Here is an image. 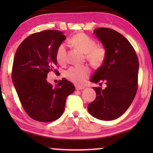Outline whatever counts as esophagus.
Returning <instances> with one entry per match:
<instances>
[{"instance_id": "esophagus-1", "label": "esophagus", "mask_w": 153, "mask_h": 153, "mask_svg": "<svg viewBox=\"0 0 153 153\" xmlns=\"http://www.w3.org/2000/svg\"><path fill=\"white\" fill-rule=\"evenodd\" d=\"M85 87L84 86H76V89L77 90H83L84 89Z\"/></svg>"}]
</instances>
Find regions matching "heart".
Instances as JSON below:
<instances>
[{
  "label": "heart",
  "mask_w": 153,
  "mask_h": 153,
  "mask_svg": "<svg viewBox=\"0 0 153 153\" xmlns=\"http://www.w3.org/2000/svg\"><path fill=\"white\" fill-rule=\"evenodd\" d=\"M72 45L86 54V58L94 66H100L104 63L107 56V50L104 46L97 45L96 41L84 33H77L69 40ZM56 60L61 64L67 62V49L64 44L59 46L56 53ZM90 74L88 66H73L65 73L67 79L76 84H82L86 82Z\"/></svg>",
  "instance_id": "heart-1"
}]
</instances>
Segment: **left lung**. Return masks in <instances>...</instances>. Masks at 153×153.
<instances>
[{
    "instance_id": "1",
    "label": "left lung",
    "mask_w": 153,
    "mask_h": 153,
    "mask_svg": "<svg viewBox=\"0 0 153 153\" xmlns=\"http://www.w3.org/2000/svg\"><path fill=\"white\" fill-rule=\"evenodd\" d=\"M107 50L102 66L92 77L96 84L102 82L107 86L93 88L97 97L88 105L91 115L100 120L120 117L132 102L138 90L139 62L130 42L117 31L100 27L94 31Z\"/></svg>"
}]
</instances>
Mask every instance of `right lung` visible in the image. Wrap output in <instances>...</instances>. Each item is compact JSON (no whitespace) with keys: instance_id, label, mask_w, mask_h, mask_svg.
Returning <instances> with one entry per match:
<instances>
[{"instance_id":"1","label":"right lung","mask_w":153,"mask_h":153,"mask_svg":"<svg viewBox=\"0 0 153 153\" xmlns=\"http://www.w3.org/2000/svg\"><path fill=\"white\" fill-rule=\"evenodd\" d=\"M65 38L57 30L34 33L20 44L15 53L13 82L24 111L36 121L51 122L59 119L67 97L75 91L74 85L65 78L55 88L46 80L49 71L59 73L55 69L56 53Z\"/></svg>"}]
</instances>
